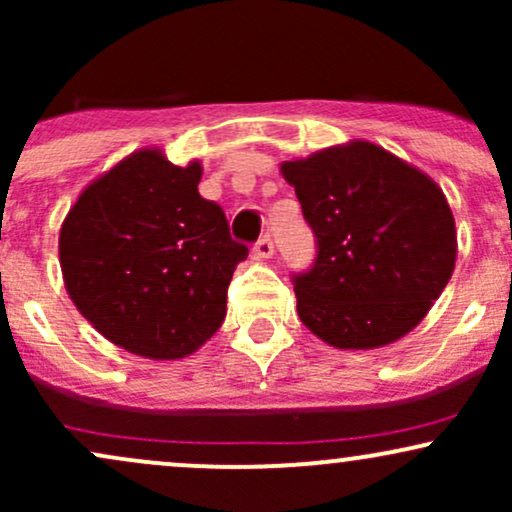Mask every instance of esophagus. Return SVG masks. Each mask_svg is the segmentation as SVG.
Wrapping results in <instances>:
<instances>
[{
  "label": "esophagus",
  "instance_id": "obj_1",
  "mask_svg": "<svg viewBox=\"0 0 512 512\" xmlns=\"http://www.w3.org/2000/svg\"><path fill=\"white\" fill-rule=\"evenodd\" d=\"M252 250H255V255L260 257V260H269V257L274 255V243H272V238L262 236L260 240H257L255 248H252Z\"/></svg>",
  "mask_w": 512,
  "mask_h": 512
}]
</instances>
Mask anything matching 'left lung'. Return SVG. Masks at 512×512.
Masks as SVG:
<instances>
[{
  "instance_id": "left-lung-1",
  "label": "left lung",
  "mask_w": 512,
  "mask_h": 512,
  "mask_svg": "<svg viewBox=\"0 0 512 512\" xmlns=\"http://www.w3.org/2000/svg\"><path fill=\"white\" fill-rule=\"evenodd\" d=\"M317 238L293 279L298 317L334 349H380L414 330L448 286L457 231L436 180L351 139L281 163Z\"/></svg>"
}]
</instances>
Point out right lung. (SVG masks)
I'll return each instance as SVG.
<instances>
[{
  "mask_svg": "<svg viewBox=\"0 0 512 512\" xmlns=\"http://www.w3.org/2000/svg\"><path fill=\"white\" fill-rule=\"evenodd\" d=\"M202 163L173 166L144 146L98 175L60 228L64 289L120 349L178 361L214 337L245 245L199 197Z\"/></svg>",
  "mask_w": 512,
  "mask_h": 512,
  "instance_id": "add662e5",
  "label": "right lung"
}]
</instances>
